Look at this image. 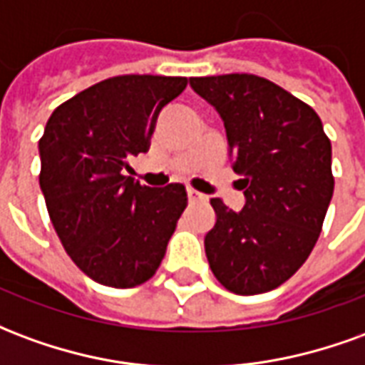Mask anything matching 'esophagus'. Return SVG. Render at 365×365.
<instances>
[{"instance_id":"34e87169","label":"esophagus","mask_w":365,"mask_h":365,"mask_svg":"<svg viewBox=\"0 0 365 365\" xmlns=\"http://www.w3.org/2000/svg\"><path fill=\"white\" fill-rule=\"evenodd\" d=\"M187 199H190L191 203H201V201H205L207 195H203V193H199V191L195 190H187Z\"/></svg>"}]
</instances>
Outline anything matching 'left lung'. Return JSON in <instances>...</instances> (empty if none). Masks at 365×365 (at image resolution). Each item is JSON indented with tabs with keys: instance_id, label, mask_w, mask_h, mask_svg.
Listing matches in <instances>:
<instances>
[{
	"instance_id": "8db88e82",
	"label": "left lung",
	"mask_w": 365,
	"mask_h": 365,
	"mask_svg": "<svg viewBox=\"0 0 365 365\" xmlns=\"http://www.w3.org/2000/svg\"><path fill=\"white\" fill-rule=\"evenodd\" d=\"M227 133L245 207L211 199L205 254L215 277L237 295L279 287L317 245L334 178L332 148L319 115L274 82L254 74L190 78Z\"/></svg>"
}]
</instances>
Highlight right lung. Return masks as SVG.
<instances>
[{"label": "right lung", "instance_id": "right-lung-1", "mask_svg": "<svg viewBox=\"0 0 365 365\" xmlns=\"http://www.w3.org/2000/svg\"><path fill=\"white\" fill-rule=\"evenodd\" d=\"M185 86L178 76L109 78L56 107L44 127L38 183L51 221L72 262L101 285L150 279L187 205L182 183L148 187L123 175Z\"/></svg>", "mask_w": 365, "mask_h": 365}]
</instances>
